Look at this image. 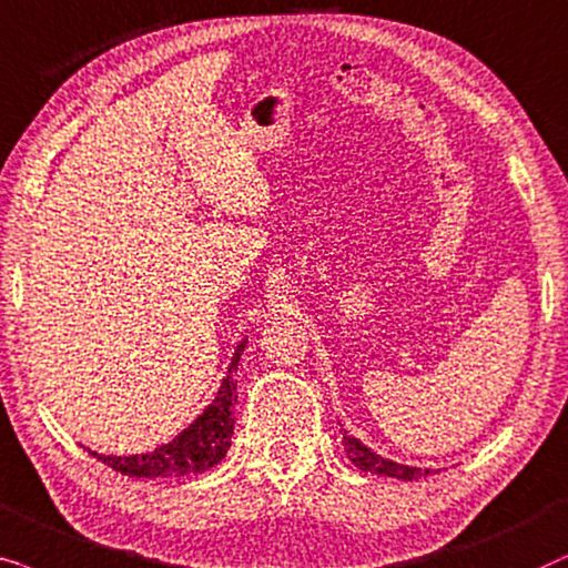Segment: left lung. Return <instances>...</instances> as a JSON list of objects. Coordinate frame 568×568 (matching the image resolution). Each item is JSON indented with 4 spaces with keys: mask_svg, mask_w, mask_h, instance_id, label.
<instances>
[{
    "mask_svg": "<svg viewBox=\"0 0 568 568\" xmlns=\"http://www.w3.org/2000/svg\"><path fill=\"white\" fill-rule=\"evenodd\" d=\"M343 444L347 457L355 467L366 473H376V475H387V478H397V480H418L423 475H430L434 470H420V467H410V465H399L392 463V459H384L382 455H376L366 447V444L358 442L355 436H347V430H343Z\"/></svg>",
    "mask_w": 568,
    "mask_h": 568,
    "instance_id": "1",
    "label": "left lung"
}]
</instances>
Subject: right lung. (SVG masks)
<instances>
[{
	"mask_svg": "<svg viewBox=\"0 0 568 568\" xmlns=\"http://www.w3.org/2000/svg\"><path fill=\"white\" fill-rule=\"evenodd\" d=\"M246 339L236 347L233 353L229 372L217 389L213 403L205 407V413L200 415L194 423L181 430L179 436H173L169 444L158 447L145 455H130V457H116V455H98V452L88 449L95 459H101L103 465L113 467L121 475H130V478H181V475H194L202 470H210L225 457V452L231 447L233 436V413H236V368L244 353Z\"/></svg>",
	"mask_w": 568,
	"mask_h": 568,
	"instance_id": "add662e5",
	"label": "right lung"
}]
</instances>
